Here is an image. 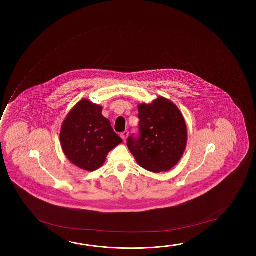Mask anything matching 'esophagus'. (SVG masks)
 I'll use <instances>...</instances> for the list:
<instances>
[{"label": "esophagus", "instance_id": "obj_1", "mask_svg": "<svg viewBox=\"0 0 256 256\" xmlns=\"http://www.w3.org/2000/svg\"><path fill=\"white\" fill-rule=\"evenodd\" d=\"M128 134H130V132L126 130V131H124V132H122V134H120V138H122L124 141L128 138Z\"/></svg>", "mask_w": 256, "mask_h": 256}]
</instances>
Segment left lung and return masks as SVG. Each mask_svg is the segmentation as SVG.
Segmentation results:
<instances>
[{
  "mask_svg": "<svg viewBox=\"0 0 256 256\" xmlns=\"http://www.w3.org/2000/svg\"><path fill=\"white\" fill-rule=\"evenodd\" d=\"M139 136L126 141L138 164L149 172H168L183 156L188 130L180 110L159 96L150 104L138 105Z\"/></svg>",
  "mask_w": 256,
  "mask_h": 256,
  "instance_id": "obj_1",
  "label": "left lung"
}]
</instances>
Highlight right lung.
Instances as JSON below:
<instances>
[{
    "mask_svg": "<svg viewBox=\"0 0 256 256\" xmlns=\"http://www.w3.org/2000/svg\"><path fill=\"white\" fill-rule=\"evenodd\" d=\"M102 108L83 99L63 122L60 140L68 159L76 167L94 172L104 164L110 152L122 144Z\"/></svg>",
    "mask_w": 256,
    "mask_h": 256,
    "instance_id": "right-lung-1",
    "label": "right lung"
}]
</instances>
